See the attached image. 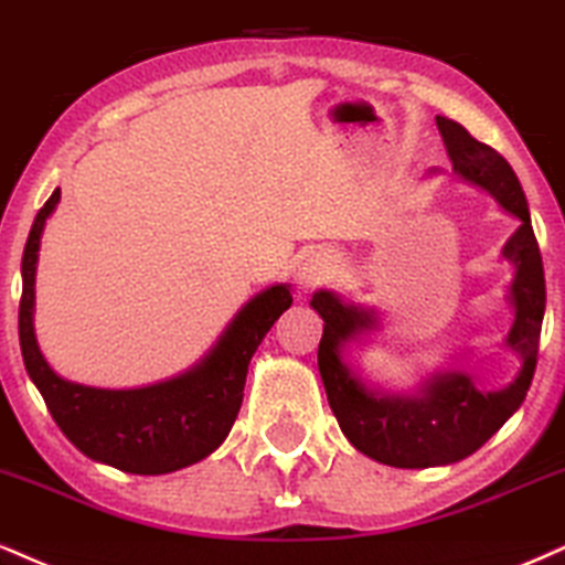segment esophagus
Here are the masks:
<instances>
[{
  "label": "esophagus",
  "mask_w": 565,
  "mask_h": 565,
  "mask_svg": "<svg viewBox=\"0 0 565 565\" xmlns=\"http://www.w3.org/2000/svg\"><path fill=\"white\" fill-rule=\"evenodd\" d=\"M338 271V258L328 250H317V254H309L303 258V264L298 267V282L303 288H317V285L328 282Z\"/></svg>",
  "instance_id": "1"
}]
</instances>
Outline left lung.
Returning <instances> with one entry per match:
<instances>
[{"mask_svg": "<svg viewBox=\"0 0 565 565\" xmlns=\"http://www.w3.org/2000/svg\"><path fill=\"white\" fill-rule=\"evenodd\" d=\"M436 126L455 174L487 190L521 222L502 248V256L515 267L508 296L515 320L505 343L521 356V370L502 391H483L460 370L430 375L413 396L370 388L343 362L341 349L375 328V311L341 301L330 290H317L309 303L324 320L317 364L330 409L343 436L362 455L394 468L449 466L492 439L526 399L545 317V269L519 177L500 152L470 137L466 126L444 116H436Z\"/></svg>", "mask_w": 565, "mask_h": 565, "instance_id": "obj_1", "label": "left lung"}]
</instances>
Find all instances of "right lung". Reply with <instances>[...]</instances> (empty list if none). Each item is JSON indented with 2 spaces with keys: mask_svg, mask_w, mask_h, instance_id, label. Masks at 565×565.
I'll use <instances>...</instances> for the list:
<instances>
[{
  "mask_svg": "<svg viewBox=\"0 0 565 565\" xmlns=\"http://www.w3.org/2000/svg\"><path fill=\"white\" fill-rule=\"evenodd\" d=\"M60 190L39 209L23 250V296L18 333L25 373L46 409L78 452L124 473L161 476L209 457L227 439L243 404L245 375L258 343L294 303L288 285H271L250 298L218 335L216 347L188 373L145 388H92L60 377L33 333V282L44 222Z\"/></svg>",
  "mask_w": 565,
  "mask_h": 565,
  "instance_id": "obj_1",
  "label": "right lung"
}]
</instances>
